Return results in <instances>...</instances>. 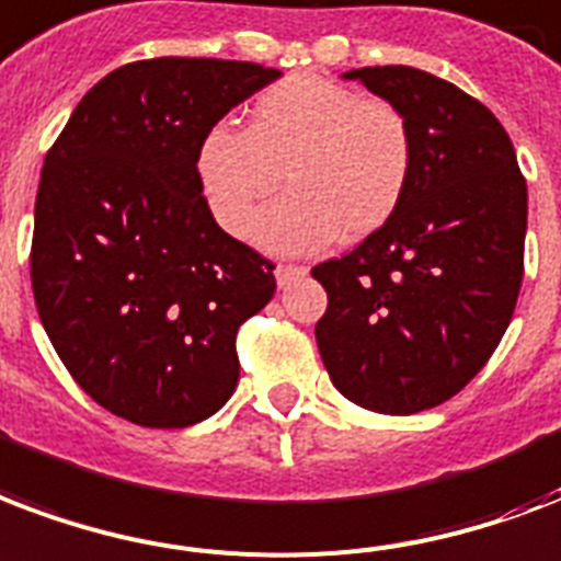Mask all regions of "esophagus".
<instances>
[{"instance_id": "1", "label": "esophagus", "mask_w": 561, "mask_h": 561, "mask_svg": "<svg viewBox=\"0 0 561 561\" xmlns=\"http://www.w3.org/2000/svg\"><path fill=\"white\" fill-rule=\"evenodd\" d=\"M306 267H302V264H279V267H276V282H279L282 288H285V285H288V282H294V279H299V276H306Z\"/></svg>"}]
</instances>
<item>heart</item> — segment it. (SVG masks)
<instances>
[{"label": "heart", "mask_w": 561, "mask_h": 561, "mask_svg": "<svg viewBox=\"0 0 561 561\" xmlns=\"http://www.w3.org/2000/svg\"><path fill=\"white\" fill-rule=\"evenodd\" d=\"M412 128L403 111L335 79L297 72L255 96L250 128L217 123L196 147V182L229 234L282 187L294 194L259 217L255 241L273 252H311L341 234L379 232L412 176Z\"/></svg>", "instance_id": "heart-1"}]
</instances>
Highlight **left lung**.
<instances>
[{"label":"left lung","mask_w":561,"mask_h":561,"mask_svg":"<svg viewBox=\"0 0 561 561\" xmlns=\"http://www.w3.org/2000/svg\"><path fill=\"white\" fill-rule=\"evenodd\" d=\"M403 111L412 176L397 214L318 264L320 358L341 394L379 414L442 405L506 332L527 238V182L506 128L480 100L414 67L344 72Z\"/></svg>","instance_id":"left-lung-1"}]
</instances>
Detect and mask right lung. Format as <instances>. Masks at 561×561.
<instances>
[{
  "instance_id": "add662e5",
  "label": "right lung",
  "mask_w": 561,
  "mask_h": 561,
  "mask_svg": "<svg viewBox=\"0 0 561 561\" xmlns=\"http://www.w3.org/2000/svg\"><path fill=\"white\" fill-rule=\"evenodd\" d=\"M279 76L220 58L126 64L81 96L46 152L34 302L64 367L117 417L182 430L232 397L234 335L276 276L214 224L194 161L205 131Z\"/></svg>"
}]
</instances>
